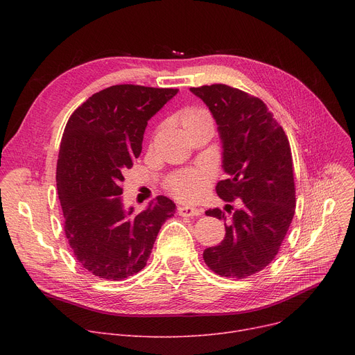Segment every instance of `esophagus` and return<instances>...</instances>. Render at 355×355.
<instances>
[{
    "instance_id": "esophagus-1",
    "label": "esophagus",
    "mask_w": 355,
    "mask_h": 355,
    "mask_svg": "<svg viewBox=\"0 0 355 355\" xmlns=\"http://www.w3.org/2000/svg\"><path fill=\"white\" fill-rule=\"evenodd\" d=\"M178 213L180 216H184V217H194V216H200L202 211L201 209H197L193 206H181L178 209Z\"/></svg>"
}]
</instances>
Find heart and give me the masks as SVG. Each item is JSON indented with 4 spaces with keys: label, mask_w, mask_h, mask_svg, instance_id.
Segmentation results:
<instances>
[{
    "label": "heart",
    "mask_w": 355,
    "mask_h": 355,
    "mask_svg": "<svg viewBox=\"0 0 355 355\" xmlns=\"http://www.w3.org/2000/svg\"><path fill=\"white\" fill-rule=\"evenodd\" d=\"M210 116L207 110L200 107H187L181 112L180 121L184 128H189L193 122ZM211 175L202 170H184L175 173L166 181V187L173 196L184 201H194L209 189Z\"/></svg>",
    "instance_id": "obj_1"
}]
</instances>
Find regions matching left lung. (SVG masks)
<instances>
[{"label":"left lung","instance_id":"8db88e82","mask_svg":"<svg viewBox=\"0 0 355 355\" xmlns=\"http://www.w3.org/2000/svg\"><path fill=\"white\" fill-rule=\"evenodd\" d=\"M190 90L209 106L223 144V170L229 178L218 181L216 191L227 202H240L229 220L220 209L206 211L226 221V236L202 257L214 273L243 279L272 262L292 223L296 200L291 145L259 98L227 85Z\"/></svg>","mask_w":355,"mask_h":355}]
</instances>
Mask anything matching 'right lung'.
Wrapping results in <instances>:
<instances>
[{
  "label": "right lung",
  "mask_w": 355,
  "mask_h": 355,
  "mask_svg": "<svg viewBox=\"0 0 355 355\" xmlns=\"http://www.w3.org/2000/svg\"><path fill=\"white\" fill-rule=\"evenodd\" d=\"M178 89L138 85L106 87L69 118L58 159L64 233L92 275L122 281L142 270L175 204L164 196L139 214L122 202L123 173L139 157L148 121Z\"/></svg>",
  "instance_id": "add662e5"
}]
</instances>
